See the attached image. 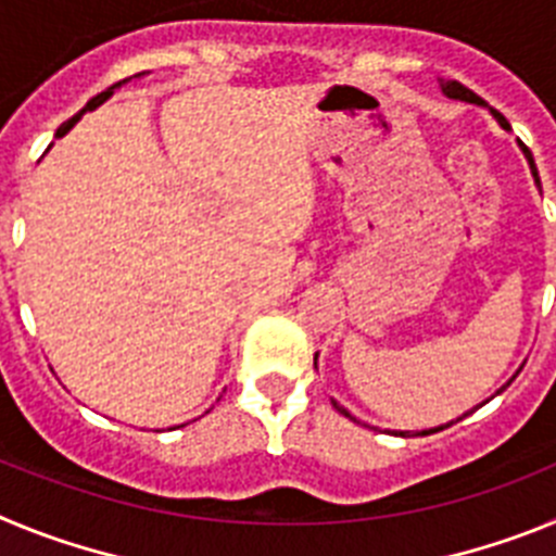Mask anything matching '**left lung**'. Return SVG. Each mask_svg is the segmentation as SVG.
<instances>
[{"instance_id": "obj_1", "label": "left lung", "mask_w": 556, "mask_h": 556, "mask_svg": "<svg viewBox=\"0 0 556 556\" xmlns=\"http://www.w3.org/2000/svg\"><path fill=\"white\" fill-rule=\"evenodd\" d=\"M440 86H443V94H445V97H454V100H465V102H476V105H484V100H481V97H476L473 91H470V88L462 86V83L445 80V83H440ZM490 111H493V116H495V119H498V125L504 127V130H509V122L504 119V116H501V113L495 111V108H490ZM523 152H527V150H523ZM527 159H529V155H527ZM529 164H532V161H529ZM501 390H504V387H501ZM501 390H498V392H501ZM331 404H333V409L342 412V415H345V417H351L345 409H342V406L337 404V401H331ZM459 420H462V417H459ZM448 426H451V424H448ZM443 429H445V426H440V429L424 431V434H434V431H443Z\"/></svg>"}]
</instances>
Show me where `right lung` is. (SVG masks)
<instances>
[{
    "instance_id": "1",
    "label": "right lung",
    "mask_w": 556,
    "mask_h": 556,
    "mask_svg": "<svg viewBox=\"0 0 556 556\" xmlns=\"http://www.w3.org/2000/svg\"><path fill=\"white\" fill-rule=\"evenodd\" d=\"M116 86H119V83H116ZM116 86H111V88H108V91H102V94H97V97H94V100H91V102H88V105H86V108H83V111H80V113H75V116H72V119H68V122H63V125H61V127H58V132H55V139H61V136H66V132H68V130H72V127H75V125H77V119H80L83 113H86V111H94V108H97V105H102V102H105V100H108V97H111V94H113V88H116Z\"/></svg>"
}]
</instances>
